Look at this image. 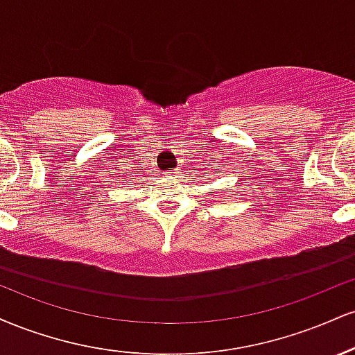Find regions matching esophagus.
Listing matches in <instances>:
<instances>
[{
	"mask_svg": "<svg viewBox=\"0 0 355 355\" xmlns=\"http://www.w3.org/2000/svg\"><path fill=\"white\" fill-rule=\"evenodd\" d=\"M165 177L166 178H175V177H177V172H175V170H166Z\"/></svg>",
	"mask_w": 355,
	"mask_h": 355,
	"instance_id": "34e87169",
	"label": "esophagus"
}]
</instances>
